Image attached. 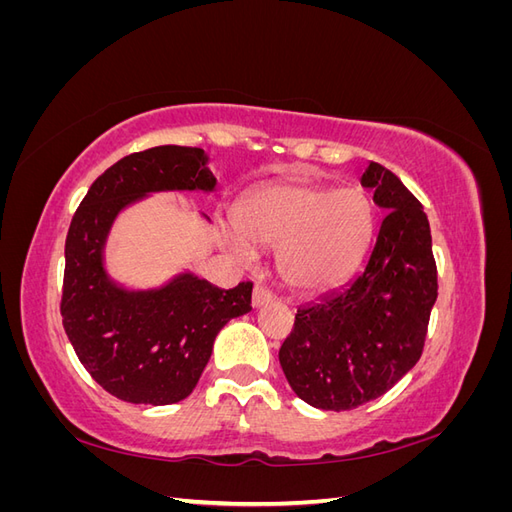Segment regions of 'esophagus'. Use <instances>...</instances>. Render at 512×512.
<instances>
[{"label":"esophagus","mask_w":512,"mask_h":512,"mask_svg":"<svg viewBox=\"0 0 512 512\" xmlns=\"http://www.w3.org/2000/svg\"><path fill=\"white\" fill-rule=\"evenodd\" d=\"M271 301V292L265 290L262 286H254V292H252V305L254 307H260Z\"/></svg>","instance_id":"34e87169"}]
</instances>
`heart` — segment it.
I'll use <instances>...</instances> for the list:
<instances>
[{"instance_id": "1", "label": "heart", "mask_w": 512, "mask_h": 512, "mask_svg": "<svg viewBox=\"0 0 512 512\" xmlns=\"http://www.w3.org/2000/svg\"><path fill=\"white\" fill-rule=\"evenodd\" d=\"M374 226V205L359 188L282 181L241 200L235 228L222 230V243L239 258H250L254 247H277L280 280L297 292L316 294L339 286L354 271Z\"/></svg>"}]
</instances>
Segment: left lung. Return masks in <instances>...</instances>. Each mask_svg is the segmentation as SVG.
I'll return each mask as SVG.
<instances>
[{"mask_svg": "<svg viewBox=\"0 0 512 512\" xmlns=\"http://www.w3.org/2000/svg\"><path fill=\"white\" fill-rule=\"evenodd\" d=\"M361 185L386 211L361 273L299 307L280 365L305 404L342 412L384 395L421 359L438 271L429 220L391 170L369 162Z\"/></svg>", "mask_w": 512, "mask_h": 512, "instance_id": "8db88e82", "label": "left lung"}]
</instances>
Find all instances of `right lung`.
<instances>
[{
  "instance_id": "1",
  "label": "right lung",
  "mask_w": 512,
  "mask_h": 512,
  "mask_svg": "<svg viewBox=\"0 0 512 512\" xmlns=\"http://www.w3.org/2000/svg\"><path fill=\"white\" fill-rule=\"evenodd\" d=\"M198 147L162 145L121 158L91 185L66 239L61 318L70 344L104 391L130 404L188 397L224 324L252 312V284L222 290L181 269L158 286L111 275L106 245L119 215L153 194H213L218 179ZM200 218H209L200 213Z\"/></svg>"
}]
</instances>
